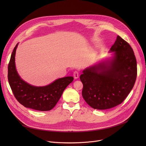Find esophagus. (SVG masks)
I'll return each mask as SVG.
<instances>
[{
    "label": "esophagus",
    "mask_w": 146,
    "mask_h": 146,
    "mask_svg": "<svg viewBox=\"0 0 146 146\" xmlns=\"http://www.w3.org/2000/svg\"><path fill=\"white\" fill-rule=\"evenodd\" d=\"M73 76H74V78L75 79H78V78H79V72L78 71H75V72H74V73H73Z\"/></svg>",
    "instance_id": "34e87169"
}]
</instances>
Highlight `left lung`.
I'll use <instances>...</instances> for the list:
<instances>
[{"instance_id": "1", "label": "left lung", "mask_w": 146, "mask_h": 146, "mask_svg": "<svg viewBox=\"0 0 146 146\" xmlns=\"http://www.w3.org/2000/svg\"><path fill=\"white\" fill-rule=\"evenodd\" d=\"M114 56L83 71L82 96L92 108L107 110L121 104L132 90L137 78V61L130 45L119 35L110 52Z\"/></svg>"}]
</instances>
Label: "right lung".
Here are the masks:
<instances>
[{
	"label": "right lung",
	"mask_w": 146,
	"mask_h": 146,
	"mask_svg": "<svg viewBox=\"0 0 146 146\" xmlns=\"http://www.w3.org/2000/svg\"><path fill=\"white\" fill-rule=\"evenodd\" d=\"M18 44L15 46L8 64L7 79L14 96L26 108L47 111L56 106L66 88L72 83L73 78L68 76L57 79L50 85L36 87L21 79L16 70L15 56Z\"/></svg>",
	"instance_id": "obj_1"
}]
</instances>
